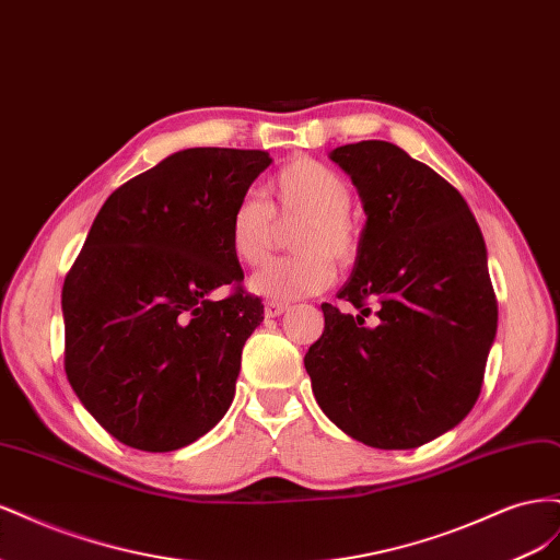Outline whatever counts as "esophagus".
Wrapping results in <instances>:
<instances>
[{
    "instance_id": "esophagus-1",
    "label": "esophagus",
    "mask_w": 560,
    "mask_h": 560,
    "mask_svg": "<svg viewBox=\"0 0 560 560\" xmlns=\"http://www.w3.org/2000/svg\"><path fill=\"white\" fill-rule=\"evenodd\" d=\"M287 308V303H278V301H268L266 306H264V313H266V317H280Z\"/></svg>"
}]
</instances>
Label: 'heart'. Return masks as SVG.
Returning <instances> with one entry per match:
<instances>
[{"instance_id":"heart-1","label":"heart","mask_w":560,"mask_h":560,"mask_svg":"<svg viewBox=\"0 0 560 560\" xmlns=\"http://www.w3.org/2000/svg\"><path fill=\"white\" fill-rule=\"evenodd\" d=\"M273 210L254 196L235 200L229 214V245L233 257L245 266L268 259L276 243V217L301 219L294 235L296 257L273 259L252 276V290L290 301L325 292L336 268L358 257L360 226L350 214L352 191L348 179L331 165L301 156L282 165L270 179Z\"/></svg>"}]
</instances>
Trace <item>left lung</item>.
Returning a JSON list of instances; mask_svg holds the SVG:
<instances>
[{
	"label": "left lung",
	"mask_w": 560,
	"mask_h": 560,
	"mask_svg": "<svg viewBox=\"0 0 560 560\" xmlns=\"http://www.w3.org/2000/svg\"><path fill=\"white\" fill-rule=\"evenodd\" d=\"M366 226L325 331L303 364L319 409L358 442L401 451L455 428L477 404L498 301L486 243L460 191L397 144L336 147Z\"/></svg>",
	"instance_id": "8db88e82"
}]
</instances>
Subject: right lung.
<instances>
[{"label": "right lung", "instance_id": "add662e5", "mask_svg": "<svg viewBox=\"0 0 560 560\" xmlns=\"http://www.w3.org/2000/svg\"><path fill=\"white\" fill-rule=\"evenodd\" d=\"M268 165L259 149H184L97 212L62 284L65 374L121 444L177 451L229 411L243 346L264 319L229 214Z\"/></svg>", "mask_w": 560, "mask_h": 560}]
</instances>
